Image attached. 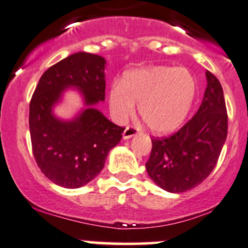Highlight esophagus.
Returning <instances> with one entry per match:
<instances>
[{"label": "esophagus", "mask_w": 248, "mask_h": 248, "mask_svg": "<svg viewBox=\"0 0 248 248\" xmlns=\"http://www.w3.org/2000/svg\"><path fill=\"white\" fill-rule=\"evenodd\" d=\"M139 133V130L136 129L135 127L133 126H127L126 128H124V134H122V136H124V140H128V139L133 138L134 135H136V134Z\"/></svg>", "instance_id": "obj_1"}]
</instances>
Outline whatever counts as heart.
Returning <instances> with one entry per match:
<instances>
[{
  "label": "heart",
  "instance_id": "obj_1",
  "mask_svg": "<svg viewBox=\"0 0 248 248\" xmlns=\"http://www.w3.org/2000/svg\"><path fill=\"white\" fill-rule=\"evenodd\" d=\"M197 93V82L184 67L149 66L124 73L109 90L110 112L124 121L139 105V114L150 130L170 133L183 124Z\"/></svg>",
  "mask_w": 248,
  "mask_h": 248
}]
</instances>
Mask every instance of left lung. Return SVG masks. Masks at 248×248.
Returning <instances> with one entry per match:
<instances>
[{
    "mask_svg": "<svg viewBox=\"0 0 248 248\" xmlns=\"http://www.w3.org/2000/svg\"><path fill=\"white\" fill-rule=\"evenodd\" d=\"M207 86L195 116L166 138L152 136L146 163L149 177L162 189L179 193L199 186L212 172L227 136V110L217 77L206 71Z\"/></svg>",
    "mask_w": 248,
    "mask_h": 248,
    "instance_id": "left-lung-1",
    "label": "left lung"
}]
</instances>
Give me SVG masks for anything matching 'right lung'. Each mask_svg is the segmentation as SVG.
Returning a JSON list of instances; mask_svg holds the SVG:
<instances>
[{"instance_id": "obj_1", "label": "right lung", "mask_w": 248, "mask_h": 248, "mask_svg": "<svg viewBox=\"0 0 248 248\" xmlns=\"http://www.w3.org/2000/svg\"><path fill=\"white\" fill-rule=\"evenodd\" d=\"M105 64L98 55L73 53L43 73L31 98L33 157L41 171L59 186L76 189L92 181L122 138L124 128L92 107L105 100ZM66 87L79 88L88 106L72 122H62L52 114L53 105Z\"/></svg>"}]
</instances>
